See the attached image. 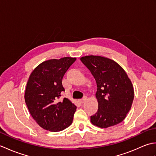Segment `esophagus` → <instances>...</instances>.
I'll use <instances>...</instances> for the list:
<instances>
[{
    "mask_svg": "<svg viewBox=\"0 0 156 156\" xmlns=\"http://www.w3.org/2000/svg\"><path fill=\"white\" fill-rule=\"evenodd\" d=\"M87 97H84V98H82V99H80V102H81V103H84V102L87 101Z\"/></svg>",
    "mask_w": 156,
    "mask_h": 156,
    "instance_id": "esophagus-1",
    "label": "esophagus"
}]
</instances>
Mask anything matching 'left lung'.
Listing matches in <instances>:
<instances>
[{
  "label": "left lung",
  "mask_w": 156,
  "mask_h": 156,
  "mask_svg": "<svg viewBox=\"0 0 156 156\" xmlns=\"http://www.w3.org/2000/svg\"><path fill=\"white\" fill-rule=\"evenodd\" d=\"M80 60L97 85L98 108L90 117L91 122L101 128L120 123L130 111L134 98L133 84L127 73L117 62L102 56L87 55Z\"/></svg>",
  "instance_id": "obj_1"
}]
</instances>
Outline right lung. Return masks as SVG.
<instances>
[{
    "label": "right lung",
    "instance_id": "add662e5",
    "mask_svg": "<svg viewBox=\"0 0 156 156\" xmlns=\"http://www.w3.org/2000/svg\"><path fill=\"white\" fill-rule=\"evenodd\" d=\"M76 59L65 57L45 61L29 76L25 103L32 117L45 130L60 131L72 123L76 107L69 99L60 97L65 90L63 77Z\"/></svg>",
    "mask_w": 156,
    "mask_h": 156
}]
</instances>
